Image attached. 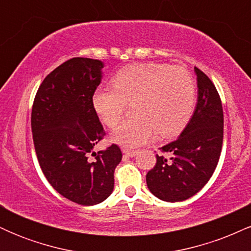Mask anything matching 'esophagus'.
Wrapping results in <instances>:
<instances>
[{
	"label": "esophagus",
	"instance_id": "esophagus-1",
	"mask_svg": "<svg viewBox=\"0 0 251 251\" xmlns=\"http://www.w3.org/2000/svg\"><path fill=\"white\" fill-rule=\"evenodd\" d=\"M123 153H125L128 157H134L138 153L137 150H129V149H123Z\"/></svg>",
	"mask_w": 251,
	"mask_h": 251
}]
</instances>
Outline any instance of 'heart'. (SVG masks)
<instances>
[{"mask_svg":"<svg viewBox=\"0 0 251 251\" xmlns=\"http://www.w3.org/2000/svg\"><path fill=\"white\" fill-rule=\"evenodd\" d=\"M128 105L134 116L112 132L114 143L135 148L155 134L169 138L180 133L195 111L196 86L183 66L133 63L112 79V88H100L93 96L98 116L108 127L122 122Z\"/></svg>","mask_w":251,"mask_h":251,"instance_id":"b5f03b06","label":"heart"}]
</instances>
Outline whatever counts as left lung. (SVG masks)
I'll return each mask as SVG.
<instances>
[{"mask_svg":"<svg viewBox=\"0 0 251 251\" xmlns=\"http://www.w3.org/2000/svg\"><path fill=\"white\" fill-rule=\"evenodd\" d=\"M198 100L191 120L174 142L160 148L157 163L146 175L150 191L165 201H181L208 183L223 144V108L210 77L195 67ZM168 155L166 156V154Z\"/></svg>","mask_w":251,"mask_h":251,"instance_id":"8db88e82","label":"left lung"}]
</instances>
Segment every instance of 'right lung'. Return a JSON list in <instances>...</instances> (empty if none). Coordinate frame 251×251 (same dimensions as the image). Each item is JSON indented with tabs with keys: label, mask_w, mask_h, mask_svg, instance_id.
Masks as SVG:
<instances>
[{
	"label": "right lung",
	"mask_w": 251,
	"mask_h": 251,
	"mask_svg": "<svg viewBox=\"0 0 251 251\" xmlns=\"http://www.w3.org/2000/svg\"><path fill=\"white\" fill-rule=\"evenodd\" d=\"M102 67L88 57L67 60L45 77L31 108L34 148L43 175L60 195L81 205L99 204L112 194L123 157L112 144L89 159L106 134L93 106Z\"/></svg>",
	"instance_id": "right-lung-1"
}]
</instances>
